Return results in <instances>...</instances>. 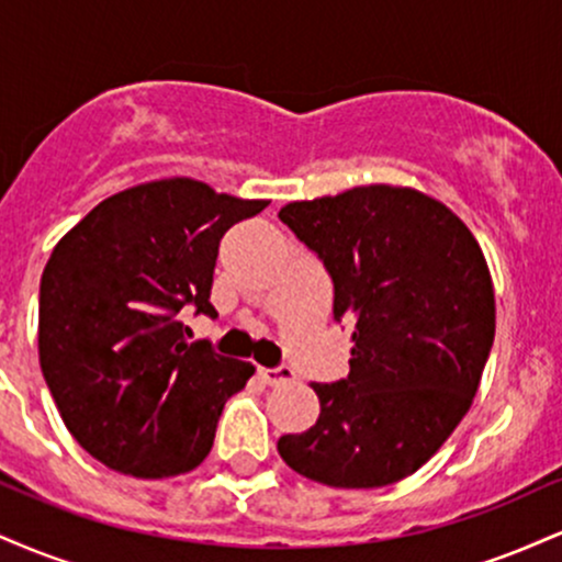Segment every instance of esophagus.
<instances>
[{"label":"esophagus","mask_w":562,"mask_h":562,"mask_svg":"<svg viewBox=\"0 0 562 562\" xmlns=\"http://www.w3.org/2000/svg\"><path fill=\"white\" fill-rule=\"evenodd\" d=\"M259 375H261L263 383H269V385H282V383H290V380H295V372L285 364L259 367Z\"/></svg>","instance_id":"obj_1"}]
</instances>
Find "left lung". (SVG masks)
<instances>
[{"label": "left lung", "mask_w": 562, "mask_h": 562, "mask_svg": "<svg viewBox=\"0 0 562 562\" xmlns=\"http://www.w3.org/2000/svg\"><path fill=\"white\" fill-rule=\"evenodd\" d=\"M280 218L325 263L333 317L351 322L353 346L348 378L312 383L319 420L277 451L325 486L402 481L441 449L479 391L496 327L481 245L412 187L295 200Z\"/></svg>", "instance_id": "obj_1"}]
</instances>
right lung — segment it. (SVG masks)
I'll use <instances>...</instances> for the list:
<instances>
[{
  "label": "right lung",
  "mask_w": 562,
  "mask_h": 562,
  "mask_svg": "<svg viewBox=\"0 0 562 562\" xmlns=\"http://www.w3.org/2000/svg\"><path fill=\"white\" fill-rule=\"evenodd\" d=\"M269 200L187 177L115 192L55 245L38 288V364L70 436L134 479L195 470L256 367L187 344L184 306L216 317L218 243Z\"/></svg>",
  "instance_id": "1"
}]
</instances>
